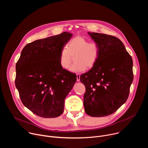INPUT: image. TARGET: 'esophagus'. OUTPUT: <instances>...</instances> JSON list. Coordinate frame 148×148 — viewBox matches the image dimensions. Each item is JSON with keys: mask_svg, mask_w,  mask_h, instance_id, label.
I'll use <instances>...</instances> for the list:
<instances>
[{"mask_svg": "<svg viewBox=\"0 0 148 148\" xmlns=\"http://www.w3.org/2000/svg\"><path fill=\"white\" fill-rule=\"evenodd\" d=\"M77 82L80 81V75L78 74H77Z\"/></svg>", "mask_w": 148, "mask_h": 148, "instance_id": "obj_1", "label": "esophagus"}]
</instances>
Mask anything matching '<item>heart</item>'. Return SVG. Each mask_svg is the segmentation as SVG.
<instances>
[{"instance_id":"b5f03b06","label":"heart","mask_w":148,"mask_h":148,"mask_svg":"<svg viewBox=\"0 0 148 148\" xmlns=\"http://www.w3.org/2000/svg\"><path fill=\"white\" fill-rule=\"evenodd\" d=\"M100 48L95 42L89 41L81 36L72 38L68 43L67 47H63L60 51L59 62L61 67L67 69L71 63V56L74 64L69 70L75 73L85 71L86 69L92 68L98 61L99 56Z\"/></svg>"}]
</instances>
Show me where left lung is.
Masks as SVG:
<instances>
[{
	"label": "left lung",
	"mask_w": 148,
	"mask_h": 148,
	"mask_svg": "<svg viewBox=\"0 0 148 148\" xmlns=\"http://www.w3.org/2000/svg\"><path fill=\"white\" fill-rule=\"evenodd\" d=\"M100 48L96 64L80 76L86 91L85 112L101 117L115 112L127 100L134 79L133 61L122 42L113 36L88 32Z\"/></svg>",
	"instance_id": "1"
}]
</instances>
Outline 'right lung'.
<instances>
[{
  "mask_svg": "<svg viewBox=\"0 0 148 148\" xmlns=\"http://www.w3.org/2000/svg\"><path fill=\"white\" fill-rule=\"evenodd\" d=\"M72 36L64 32L29 43L16 63L15 85L21 101L39 116L56 118L64 111L77 77L61 67L59 57Z\"/></svg>",
  "mask_w": 148,
  "mask_h": 148,
  "instance_id": "obj_1",
  "label": "right lung"
}]
</instances>
